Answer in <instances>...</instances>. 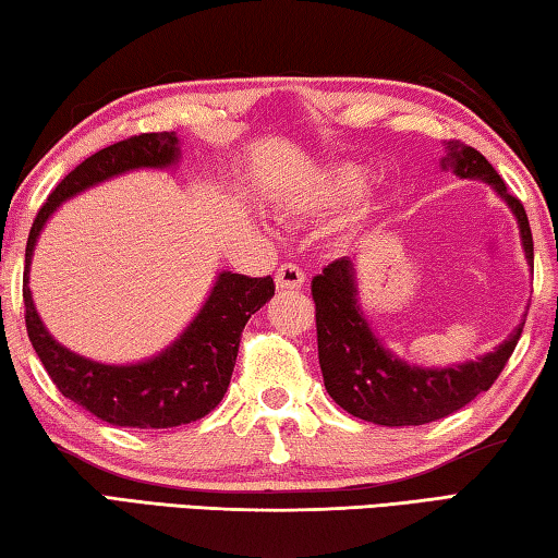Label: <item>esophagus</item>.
<instances>
[{"label": "esophagus", "mask_w": 558, "mask_h": 558, "mask_svg": "<svg viewBox=\"0 0 558 558\" xmlns=\"http://www.w3.org/2000/svg\"><path fill=\"white\" fill-rule=\"evenodd\" d=\"M276 286L280 290H300L305 286V272L295 263H282L276 272Z\"/></svg>", "instance_id": "34e87169"}]
</instances>
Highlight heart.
Masks as SVG:
<instances>
[{"mask_svg": "<svg viewBox=\"0 0 558 558\" xmlns=\"http://www.w3.org/2000/svg\"><path fill=\"white\" fill-rule=\"evenodd\" d=\"M364 186V177L359 172H339L335 177L332 186L327 189L325 196H315V199H310V206H315L319 202H337V199H349V196H354L362 192Z\"/></svg>", "mask_w": 558, "mask_h": 558, "instance_id": "heart-1", "label": "heart"}]
</instances>
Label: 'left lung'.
I'll use <instances>...</instances> for the list:
<instances>
[{
  "mask_svg": "<svg viewBox=\"0 0 558 558\" xmlns=\"http://www.w3.org/2000/svg\"><path fill=\"white\" fill-rule=\"evenodd\" d=\"M446 162L460 177L485 179L512 206L522 229V243L534 268V241L522 202L509 194L505 179L487 159L460 140H448ZM315 300L317 352L325 389L337 405L356 418L386 428L423 426L460 411L475 396L487 391L512 356L522 337L519 325L493 354L450 369H415L399 362L376 342L356 307L354 268L347 258L332 260L310 282Z\"/></svg>",
  "mask_w": 558,
  "mask_h": 558,
  "instance_id": "1",
  "label": "left lung"
}]
</instances>
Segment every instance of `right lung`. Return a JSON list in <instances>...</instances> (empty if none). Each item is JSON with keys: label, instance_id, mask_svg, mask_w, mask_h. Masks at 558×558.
Instances as JSON below:
<instances>
[{"label": "right lung", "instance_id": "right-lung-1", "mask_svg": "<svg viewBox=\"0 0 558 558\" xmlns=\"http://www.w3.org/2000/svg\"><path fill=\"white\" fill-rule=\"evenodd\" d=\"M174 132H143L110 145L65 174L36 214L26 241L24 268V319L26 332L65 399L83 405L100 421L125 428H174L194 423L221 403L231 384L243 327L253 313L276 295L270 276L251 278L221 272L202 313L182 339L162 354L135 366H108L69 352L46 332L36 315L29 282V260L36 235L69 196L102 179L137 167H167L179 157Z\"/></svg>", "mask_w": 558, "mask_h": 558}]
</instances>
